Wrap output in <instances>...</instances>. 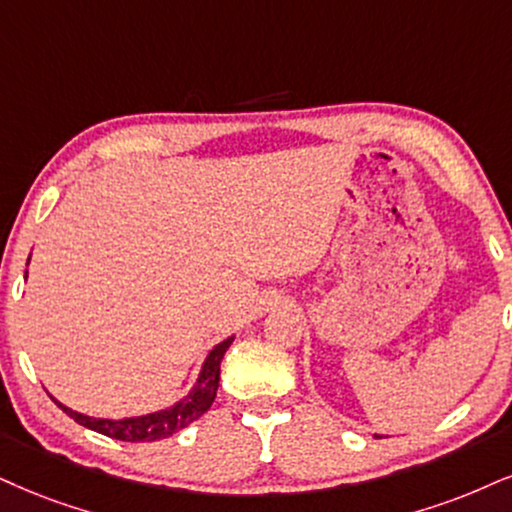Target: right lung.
<instances>
[{
    "mask_svg": "<svg viewBox=\"0 0 512 512\" xmlns=\"http://www.w3.org/2000/svg\"><path fill=\"white\" fill-rule=\"evenodd\" d=\"M232 342H235V337H227L225 342L213 346L211 353L206 356L204 365H201L197 384H194L192 391H189L185 399H180L175 406H170L166 410H156V413L140 415V418L106 420V418H90V415H82L78 410H71L68 406H63V403L56 401L54 396L52 401L63 410V413L71 415L78 425L104 434V437L121 439V441L166 439L170 434L185 430L189 422L199 420L201 415L211 408L213 399H216L218 382H220V361H223L225 351L230 349Z\"/></svg>",
    "mask_w": 512,
    "mask_h": 512,
    "instance_id": "1",
    "label": "right lung"
}]
</instances>
